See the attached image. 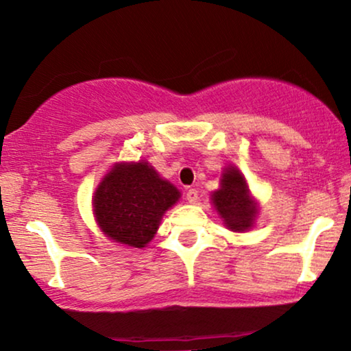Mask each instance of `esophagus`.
<instances>
[{
    "label": "esophagus",
    "instance_id": "34e87169",
    "mask_svg": "<svg viewBox=\"0 0 351 351\" xmlns=\"http://www.w3.org/2000/svg\"><path fill=\"white\" fill-rule=\"evenodd\" d=\"M185 198H187L189 203H195L198 200V190L197 189H189L187 193H185Z\"/></svg>",
    "mask_w": 351,
    "mask_h": 351
}]
</instances>
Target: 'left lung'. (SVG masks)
Wrapping results in <instances>:
<instances>
[{"instance_id":"8db88e82","label":"left lung","mask_w":351,"mask_h":351,"mask_svg":"<svg viewBox=\"0 0 351 351\" xmlns=\"http://www.w3.org/2000/svg\"><path fill=\"white\" fill-rule=\"evenodd\" d=\"M213 203L231 231L242 232L252 228L257 208L249 195L244 177L236 167H228L224 171L221 189L213 193Z\"/></svg>"}]
</instances>
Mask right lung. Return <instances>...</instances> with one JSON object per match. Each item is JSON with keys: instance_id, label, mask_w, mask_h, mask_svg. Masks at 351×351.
<instances>
[{"instance_id": "obj_1", "label": "right lung", "mask_w": 351, "mask_h": 351, "mask_svg": "<svg viewBox=\"0 0 351 351\" xmlns=\"http://www.w3.org/2000/svg\"><path fill=\"white\" fill-rule=\"evenodd\" d=\"M179 197V190L148 162L115 164L97 187L93 205L107 237L140 249L153 239L164 211Z\"/></svg>"}]
</instances>
